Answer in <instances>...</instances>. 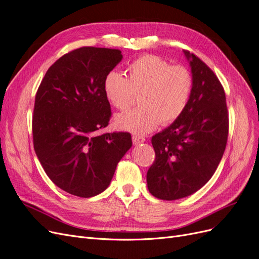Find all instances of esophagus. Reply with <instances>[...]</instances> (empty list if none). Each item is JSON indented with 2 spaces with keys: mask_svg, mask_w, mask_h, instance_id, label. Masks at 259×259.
I'll use <instances>...</instances> for the list:
<instances>
[{
  "mask_svg": "<svg viewBox=\"0 0 259 259\" xmlns=\"http://www.w3.org/2000/svg\"><path fill=\"white\" fill-rule=\"evenodd\" d=\"M132 139H133V144H134V145L142 144V143H144L145 140H146L144 136H140V135H133Z\"/></svg>",
  "mask_w": 259,
  "mask_h": 259,
  "instance_id": "obj_1",
  "label": "esophagus"
}]
</instances>
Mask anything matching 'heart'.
<instances>
[{"instance_id":"obj_1","label":"heart","mask_w":259,"mask_h":259,"mask_svg":"<svg viewBox=\"0 0 259 259\" xmlns=\"http://www.w3.org/2000/svg\"><path fill=\"white\" fill-rule=\"evenodd\" d=\"M193 75L182 65L155 55H144L127 66L126 77L110 71L104 80L107 100L117 110H126L138 96V109L117 114L116 128L147 134L161 123L168 125L179 119L189 103Z\"/></svg>"}]
</instances>
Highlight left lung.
I'll list each match as a JSON object with an SVG mask.
<instances>
[{
    "label": "left lung",
    "instance_id": "obj_1",
    "mask_svg": "<svg viewBox=\"0 0 259 259\" xmlns=\"http://www.w3.org/2000/svg\"><path fill=\"white\" fill-rule=\"evenodd\" d=\"M193 75L189 103L179 119L155 134V160L147 173L149 192L161 200L188 197L214 175L228 139L226 95L215 73L184 51Z\"/></svg>",
    "mask_w": 259,
    "mask_h": 259
}]
</instances>
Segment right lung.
<instances>
[{
	"mask_svg": "<svg viewBox=\"0 0 259 259\" xmlns=\"http://www.w3.org/2000/svg\"><path fill=\"white\" fill-rule=\"evenodd\" d=\"M122 58L120 50H74L54 62L36 92L32 134L37 159L55 185L76 197L106 190L132 147L128 133L97 135L111 117L105 76Z\"/></svg>",
	"mask_w": 259,
	"mask_h": 259,
	"instance_id": "obj_1",
	"label": "right lung"
}]
</instances>
